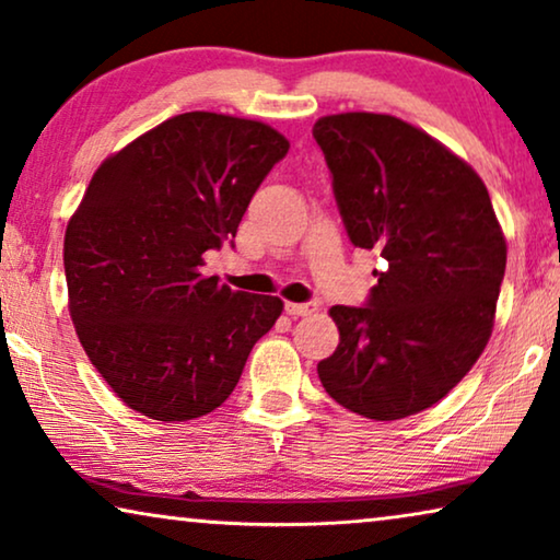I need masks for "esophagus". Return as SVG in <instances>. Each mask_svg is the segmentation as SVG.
Returning a JSON list of instances; mask_svg holds the SVG:
<instances>
[{"label": "esophagus", "mask_w": 560, "mask_h": 560, "mask_svg": "<svg viewBox=\"0 0 560 560\" xmlns=\"http://www.w3.org/2000/svg\"><path fill=\"white\" fill-rule=\"evenodd\" d=\"M283 312H287L291 319H299V316H308V314H314L316 312V304H287L283 306Z\"/></svg>", "instance_id": "obj_1"}]
</instances>
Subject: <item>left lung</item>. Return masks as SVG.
<instances>
[{
  "mask_svg": "<svg viewBox=\"0 0 560 560\" xmlns=\"http://www.w3.org/2000/svg\"><path fill=\"white\" fill-rule=\"evenodd\" d=\"M312 132L349 241L382 258L362 306H331L339 347L316 372L349 412L402 420L440 402L486 349L503 231L478 173L410 122L341 113Z\"/></svg>",
  "mask_w": 560,
  "mask_h": 560,
  "instance_id": "8db88e82",
  "label": "left lung"
}]
</instances>
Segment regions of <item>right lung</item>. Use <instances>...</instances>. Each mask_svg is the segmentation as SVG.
Returning a JSON list of instances; mask_svg holds the SVG:
<instances>
[{
  "mask_svg": "<svg viewBox=\"0 0 560 560\" xmlns=\"http://www.w3.org/2000/svg\"><path fill=\"white\" fill-rule=\"evenodd\" d=\"M289 153L269 125L215 113L165 120L100 165L65 233L70 316L90 362L130 410L186 422L238 385L279 296L203 277Z\"/></svg>",
  "mask_w": 560,
  "mask_h": 560,
  "instance_id": "1",
  "label": "right lung"
}]
</instances>
